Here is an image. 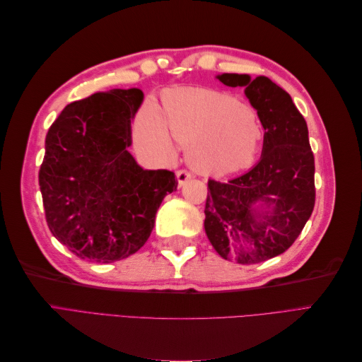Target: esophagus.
<instances>
[{
  "label": "esophagus",
  "instance_id": "esophagus-1",
  "mask_svg": "<svg viewBox=\"0 0 362 362\" xmlns=\"http://www.w3.org/2000/svg\"><path fill=\"white\" fill-rule=\"evenodd\" d=\"M190 178H192V173L187 172V170H178L177 172V181H178L180 187H181V185H184L185 182H187Z\"/></svg>",
  "mask_w": 362,
  "mask_h": 362
}]
</instances>
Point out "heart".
<instances>
[{
  "instance_id": "b5f03b06",
  "label": "heart",
  "mask_w": 362,
  "mask_h": 362,
  "mask_svg": "<svg viewBox=\"0 0 362 362\" xmlns=\"http://www.w3.org/2000/svg\"><path fill=\"white\" fill-rule=\"evenodd\" d=\"M172 136L189 145V160L196 169L226 175L254 164L262 129L247 104L222 92L190 87L166 96L164 115L146 103L136 116L134 139L140 148L168 156Z\"/></svg>"
}]
</instances>
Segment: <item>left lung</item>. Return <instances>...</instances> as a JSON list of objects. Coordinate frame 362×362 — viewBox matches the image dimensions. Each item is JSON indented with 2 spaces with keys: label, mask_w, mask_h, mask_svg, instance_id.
Masks as SVG:
<instances>
[{
  "label": "left lung",
  "mask_w": 362,
  "mask_h": 362,
  "mask_svg": "<svg viewBox=\"0 0 362 362\" xmlns=\"http://www.w3.org/2000/svg\"><path fill=\"white\" fill-rule=\"evenodd\" d=\"M245 87L264 128L259 161L228 182L208 181L205 234L228 261L257 264L286 252L299 237L315 202L314 156L308 127L291 96L267 76L222 74Z\"/></svg>",
  "instance_id": "1"
}]
</instances>
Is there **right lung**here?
I'll return each instance as SVG.
<instances>
[{
	"label": "right lung",
	"instance_id": "obj_1",
	"mask_svg": "<svg viewBox=\"0 0 362 362\" xmlns=\"http://www.w3.org/2000/svg\"><path fill=\"white\" fill-rule=\"evenodd\" d=\"M140 89L98 92L63 108L48 129L39 185L52 235L81 259L113 262L146 243L173 172L140 168L128 148Z\"/></svg>",
	"mask_w": 362,
	"mask_h": 362
}]
</instances>
